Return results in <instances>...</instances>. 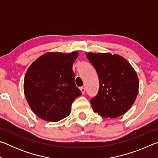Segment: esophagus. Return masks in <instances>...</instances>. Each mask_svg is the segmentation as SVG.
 <instances>
[{"mask_svg": "<svg viewBox=\"0 0 158 158\" xmlns=\"http://www.w3.org/2000/svg\"><path fill=\"white\" fill-rule=\"evenodd\" d=\"M80 90H81V93H83V94H84V93H85V88H84V86H81V88H80Z\"/></svg>", "mask_w": 158, "mask_h": 158, "instance_id": "obj_1", "label": "esophagus"}]
</instances>
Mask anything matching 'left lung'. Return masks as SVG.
Wrapping results in <instances>:
<instances>
[{
  "label": "left lung",
  "mask_w": 158,
  "mask_h": 158,
  "mask_svg": "<svg viewBox=\"0 0 158 158\" xmlns=\"http://www.w3.org/2000/svg\"><path fill=\"white\" fill-rule=\"evenodd\" d=\"M97 72L100 86L90 100L93 111L104 118H114L126 113L139 91V79L132 65L117 54L86 53Z\"/></svg>",
  "instance_id": "left-lung-1"
}]
</instances>
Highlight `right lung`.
I'll return each mask as SVG.
<instances>
[{"label":"right lung","mask_w":158,"mask_h":158,"mask_svg":"<svg viewBox=\"0 0 158 158\" xmlns=\"http://www.w3.org/2000/svg\"><path fill=\"white\" fill-rule=\"evenodd\" d=\"M78 52L48 53L31 64L26 72L23 89L33 111L49 122L70 114L74 100L82 93L74 83L73 65Z\"/></svg>","instance_id":"obj_1"}]
</instances>
